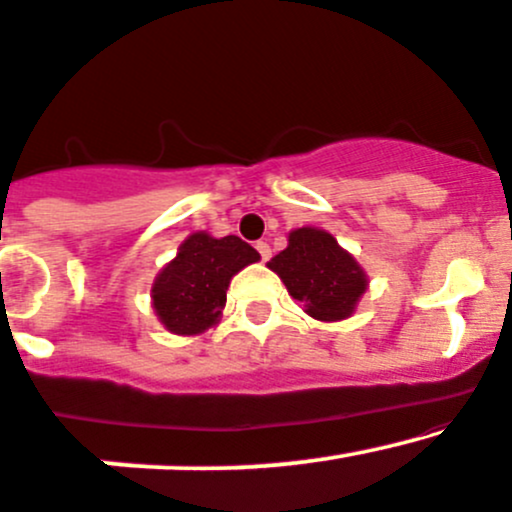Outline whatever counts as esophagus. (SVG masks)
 <instances>
[{"mask_svg":"<svg viewBox=\"0 0 512 512\" xmlns=\"http://www.w3.org/2000/svg\"><path fill=\"white\" fill-rule=\"evenodd\" d=\"M256 251L261 254L263 261H268V258H271V246H268L266 241H256Z\"/></svg>","mask_w":512,"mask_h":512,"instance_id":"34e87169","label":"esophagus"}]
</instances>
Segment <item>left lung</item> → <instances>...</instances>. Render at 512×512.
Instances as JSON below:
<instances>
[{
  "label": "left lung",
  "mask_w": 512,
  "mask_h": 512,
  "mask_svg": "<svg viewBox=\"0 0 512 512\" xmlns=\"http://www.w3.org/2000/svg\"><path fill=\"white\" fill-rule=\"evenodd\" d=\"M290 297L319 321L348 319L367 290L360 263L338 246L326 229L300 227L287 237V249L268 261Z\"/></svg>",
  "instance_id": "obj_1"
}]
</instances>
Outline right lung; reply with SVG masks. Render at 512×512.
<instances>
[{
  "label": "right lung",
  "mask_w": 512,
  "mask_h": 512,
  "mask_svg": "<svg viewBox=\"0 0 512 512\" xmlns=\"http://www.w3.org/2000/svg\"><path fill=\"white\" fill-rule=\"evenodd\" d=\"M258 258L254 246L234 234L215 239L208 232H193L152 285V307L164 329L195 336L215 326L225 309L229 280Z\"/></svg>",
  "instance_id": "obj_1"
}]
</instances>
